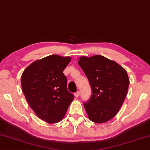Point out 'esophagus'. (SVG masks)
Instances as JSON below:
<instances>
[{
  "label": "esophagus",
  "mask_w": 150,
  "mask_h": 150,
  "mask_svg": "<svg viewBox=\"0 0 150 150\" xmlns=\"http://www.w3.org/2000/svg\"><path fill=\"white\" fill-rule=\"evenodd\" d=\"M75 98H78V97L80 96V92H79V91H77V92H75Z\"/></svg>",
  "instance_id": "obj_1"
}]
</instances>
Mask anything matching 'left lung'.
I'll list each match as a JSON object with an SVG mask.
<instances>
[{
	"instance_id": "left-lung-1",
	"label": "left lung",
	"mask_w": 150,
	"mask_h": 150,
	"mask_svg": "<svg viewBox=\"0 0 150 150\" xmlns=\"http://www.w3.org/2000/svg\"><path fill=\"white\" fill-rule=\"evenodd\" d=\"M88 79L92 94L84 107L90 120L102 124L115 116L127 95L129 79L126 70L101 55L81 57L78 62Z\"/></svg>"
}]
</instances>
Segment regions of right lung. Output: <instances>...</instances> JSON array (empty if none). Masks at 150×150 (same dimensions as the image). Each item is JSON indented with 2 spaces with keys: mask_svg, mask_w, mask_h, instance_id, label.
<instances>
[{
  "mask_svg": "<svg viewBox=\"0 0 150 150\" xmlns=\"http://www.w3.org/2000/svg\"><path fill=\"white\" fill-rule=\"evenodd\" d=\"M71 57L52 54L36 60L21 75L23 92L38 118L48 124L61 121L74 96L67 89L63 71Z\"/></svg>",
  "mask_w": 150,
  "mask_h": 150,
  "instance_id": "obj_1",
  "label": "right lung"
}]
</instances>
